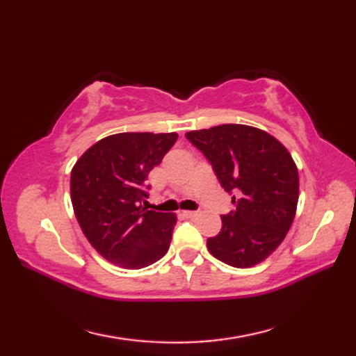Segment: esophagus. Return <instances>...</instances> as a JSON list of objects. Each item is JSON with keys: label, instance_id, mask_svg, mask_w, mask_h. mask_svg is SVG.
Here are the masks:
<instances>
[{"label": "esophagus", "instance_id": "34e87169", "mask_svg": "<svg viewBox=\"0 0 356 356\" xmlns=\"http://www.w3.org/2000/svg\"><path fill=\"white\" fill-rule=\"evenodd\" d=\"M182 214H184L186 218H193V217L197 216L199 213H197V211H184Z\"/></svg>", "mask_w": 356, "mask_h": 356}]
</instances>
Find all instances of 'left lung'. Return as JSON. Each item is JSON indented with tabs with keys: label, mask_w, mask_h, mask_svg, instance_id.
<instances>
[{
	"label": "left lung",
	"mask_w": 356,
	"mask_h": 356,
	"mask_svg": "<svg viewBox=\"0 0 356 356\" xmlns=\"http://www.w3.org/2000/svg\"><path fill=\"white\" fill-rule=\"evenodd\" d=\"M232 195L234 211L222 216V229L207 240L208 251L234 268L266 260L284 240L298 203V170L274 136L255 127L223 124L188 131Z\"/></svg>",
	"instance_id": "8db88e82"
}]
</instances>
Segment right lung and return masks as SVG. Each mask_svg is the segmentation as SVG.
I'll return each instance as SVG.
<instances>
[{
  "mask_svg": "<svg viewBox=\"0 0 356 356\" xmlns=\"http://www.w3.org/2000/svg\"><path fill=\"white\" fill-rule=\"evenodd\" d=\"M177 133H119L90 147L74 163L70 194L82 232L105 260L140 269L161 260L176 216L142 207L148 172L162 162Z\"/></svg>",
  "mask_w": 356,
  "mask_h": 356,
  "instance_id": "obj_1",
  "label": "right lung"
}]
</instances>
